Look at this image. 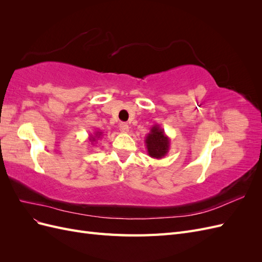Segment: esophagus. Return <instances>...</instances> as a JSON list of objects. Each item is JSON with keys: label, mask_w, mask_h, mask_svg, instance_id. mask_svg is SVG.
<instances>
[{"label": "esophagus", "mask_w": 262, "mask_h": 262, "mask_svg": "<svg viewBox=\"0 0 262 262\" xmlns=\"http://www.w3.org/2000/svg\"><path fill=\"white\" fill-rule=\"evenodd\" d=\"M119 129H120V131H121L122 133H128V132H129V129H130V126H129L128 123L121 122L120 124H119Z\"/></svg>", "instance_id": "1"}]
</instances>
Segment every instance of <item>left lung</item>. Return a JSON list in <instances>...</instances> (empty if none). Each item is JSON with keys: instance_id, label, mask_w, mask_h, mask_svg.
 Here are the masks:
<instances>
[{"instance_id": "1", "label": "left lung", "mask_w": 262, "mask_h": 262, "mask_svg": "<svg viewBox=\"0 0 262 262\" xmlns=\"http://www.w3.org/2000/svg\"><path fill=\"white\" fill-rule=\"evenodd\" d=\"M147 154L152 158L161 160L167 155L170 147V139L166 136L160 124H154L145 138Z\"/></svg>"}]
</instances>
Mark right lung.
<instances>
[{
    "label": "right lung",
    "instance_id": "add662e5",
    "mask_svg": "<svg viewBox=\"0 0 262 262\" xmlns=\"http://www.w3.org/2000/svg\"><path fill=\"white\" fill-rule=\"evenodd\" d=\"M101 136H102V132H100V131H95V133H93V134H91V136H90L89 142H91L92 145H95V144H96L97 140L101 138Z\"/></svg>",
    "mask_w": 262,
    "mask_h": 262
}]
</instances>
